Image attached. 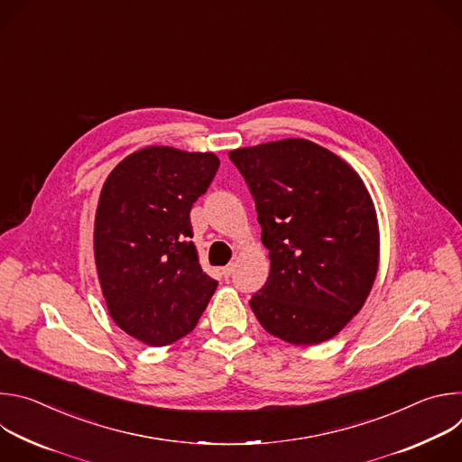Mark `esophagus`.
Listing matches in <instances>:
<instances>
[{
    "instance_id": "esophagus-1",
    "label": "esophagus",
    "mask_w": 462,
    "mask_h": 462,
    "mask_svg": "<svg viewBox=\"0 0 462 462\" xmlns=\"http://www.w3.org/2000/svg\"><path fill=\"white\" fill-rule=\"evenodd\" d=\"M221 273H223V276H225V278H230V276H232V273H234V265H232V263H230V265L223 267V269H221Z\"/></svg>"
}]
</instances>
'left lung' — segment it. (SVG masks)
I'll return each instance as SVG.
<instances>
[{
	"mask_svg": "<svg viewBox=\"0 0 462 462\" xmlns=\"http://www.w3.org/2000/svg\"><path fill=\"white\" fill-rule=\"evenodd\" d=\"M254 197L271 274L250 307L271 335L314 346L362 309L378 271V223L360 175L338 155L285 139L228 153Z\"/></svg>",
	"mask_w": 462,
	"mask_h": 462,
	"instance_id": "left-lung-1",
	"label": "left lung"
}]
</instances>
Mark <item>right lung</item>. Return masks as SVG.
I'll return each instance as SVG.
<instances>
[{"label":"right lung","mask_w":462,"mask_h":462,"mask_svg":"<svg viewBox=\"0 0 462 462\" xmlns=\"http://www.w3.org/2000/svg\"><path fill=\"white\" fill-rule=\"evenodd\" d=\"M219 168L214 153L150 146L106 179L95 217V263L113 321L148 346L186 337L217 282L197 259L189 210Z\"/></svg>","instance_id":"1"}]
</instances>
